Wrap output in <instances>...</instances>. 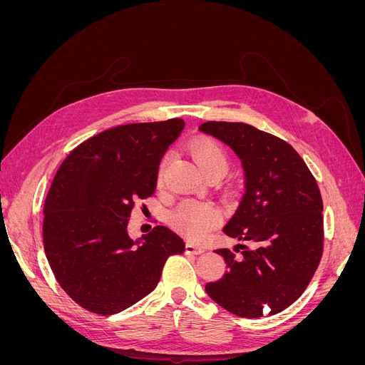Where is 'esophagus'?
I'll list each match as a JSON object with an SVG mask.
<instances>
[{
	"label": "esophagus",
	"instance_id": "esophagus-1",
	"mask_svg": "<svg viewBox=\"0 0 365 365\" xmlns=\"http://www.w3.org/2000/svg\"><path fill=\"white\" fill-rule=\"evenodd\" d=\"M185 251L190 252V254H202L205 251V248L200 247V245H195V244H192V242H187Z\"/></svg>",
	"mask_w": 365,
	"mask_h": 365
}]
</instances>
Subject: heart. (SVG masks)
<instances>
[{
    "instance_id": "obj_1",
    "label": "heart",
    "mask_w": 365,
    "mask_h": 365,
    "mask_svg": "<svg viewBox=\"0 0 365 365\" xmlns=\"http://www.w3.org/2000/svg\"><path fill=\"white\" fill-rule=\"evenodd\" d=\"M190 152L197 168L202 170L204 175L210 172H227L228 157L219 143L200 138L192 143ZM220 219L222 216H220L217 207L205 202L187 201L175 210L172 215V224L189 239L202 240L219 225Z\"/></svg>"
}]
</instances>
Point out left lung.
I'll return each instance as SVG.
<instances>
[{
	"label": "left lung",
	"instance_id": "8db88e82",
	"mask_svg": "<svg viewBox=\"0 0 365 365\" xmlns=\"http://www.w3.org/2000/svg\"><path fill=\"white\" fill-rule=\"evenodd\" d=\"M200 132L227 145L240 160L245 193L224 227L235 245L222 279L205 292L244 318L274 315L291 306L311 282L323 252V201L307 165L288 143L245 123L207 121Z\"/></svg>",
	"mask_w": 365,
	"mask_h": 365
}]
</instances>
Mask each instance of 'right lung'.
Returning <instances> with one entry per match:
<instances>
[{"label":"right lung","instance_id":"add662e5","mask_svg":"<svg viewBox=\"0 0 365 365\" xmlns=\"http://www.w3.org/2000/svg\"><path fill=\"white\" fill-rule=\"evenodd\" d=\"M181 118L123 125L77 146L54 176L43 205V250L54 277L94 314L114 315L150 294L164 262L184 252L180 235L155 227L132 239V205L157 189Z\"/></svg>","mask_w":365,"mask_h":365}]
</instances>
